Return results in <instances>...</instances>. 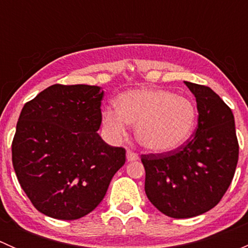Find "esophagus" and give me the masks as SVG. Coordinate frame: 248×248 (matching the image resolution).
<instances>
[{"instance_id": "esophagus-1", "label": "esophagus", "mask_w": 248, "mask_h": 248, "mask_svg": "<svg viewBox=\"0 0 248 248\" xmlns=\"http://www.w3.org/2000/svg\"><path fill=\"white\" fill-rule=\"evenodd\" d=\"M126 158H127V161H128V162H133V161H137L139 157H138V155L134 154L133 151H129V150H128V151L126 152Z\"/></svg>"}]
</instances>
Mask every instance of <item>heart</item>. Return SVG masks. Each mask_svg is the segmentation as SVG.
I'll list each match as a JSON object with an SVG mask.
<instances>
[{"label":"heart","mask_w":248,"mask_h":248,"mask_svg":"<svg viewBox=\"0 0 248 248\" xmlns=\"http://www.w3.org/2000/svg\"><path fill=\"white\" fill-rule=\"evenodd\" d=\"M116 104L102 110L103 129L112 141L124 138L128 124H133L142 147L166 154L186 144L196 127V106L169 90H131L122 93Z\"/></svg>","instance_id":"b5f03b06"}]
</instances>
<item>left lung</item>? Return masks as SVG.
<instances>
[{"label":"left lung","instance_id":"8db88e82","mask_svg":"<svg viewBox=\"0 0 248 248\" xmlns=\"http://www.w3.org/2000/svg\"><path fill=\"white\" fill-rule=\"evenodd\" d=\"M185 84L196 97V133L174 151L141 156L145 193L172 218H191L216 206L231 186L239 157L231 108L210 87Z\"/></svg>","mask_w":248,"mask_h":248}]
</instances>
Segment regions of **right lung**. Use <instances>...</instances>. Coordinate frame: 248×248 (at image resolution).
<instances>
[{"label": "right lung", "mask_w": 248, "mask_h": 248, "mask_svg": "<svg viewBox=\"0 0 248 248\" xmlns=\"http://www.w3.org/2000/svg\"><path fill=\"white\" fill-rule=\"evenodd\" d=\"M103 96L99 86L56 84L20 112L12 144L14 170L33 206L46 216L72 221L93 211L126 162L124 149L97 133Z\"/></svg>", "instance_id": "add662e5"}]
</instances>
